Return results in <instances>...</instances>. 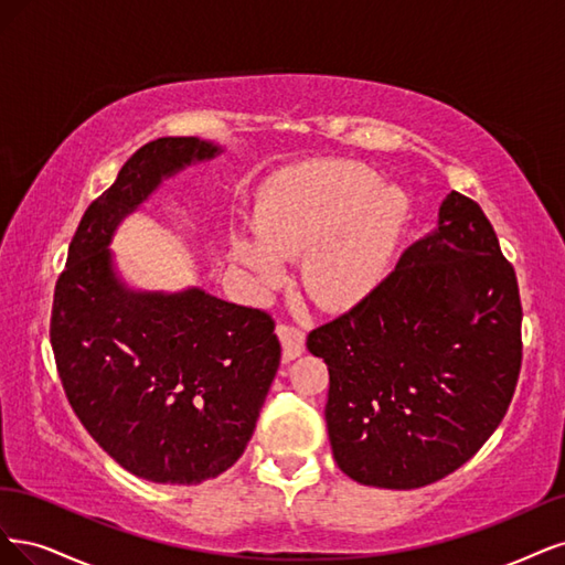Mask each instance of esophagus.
<instances>
[{"mask_svg":"<svg viewBox=\"0 0 565 565\" xmlns=\"http://www.w3.org/2000/svg\"><path fill=\"white\" fill-rule=\"evenodd\" d=\"M277 335L281 340L284 361H294V359H298L305 352V333L298 329V326L279 323L277 326Z\"/></svg>","mask_w":565,"mask_h":565,"instance_id":"esophagus-1","label":"esophagus"}]
</instances>
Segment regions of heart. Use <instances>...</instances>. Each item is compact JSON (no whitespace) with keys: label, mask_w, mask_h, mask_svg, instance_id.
I'll list each match as a JSON object with an SVG mask.
<instances>
[{"label":"heart","mask_w":565,"mask_h":565,"mask_svg":"<svg viewBox=\"0 0 565 565\" xmlns=\"http://www.w3.org/2000/svg\"><path fill=\"white\" fill-rule=\"evenodd\" d=\"M406 217L404 190L382 185L361 163H305L267 188L253 221L256 239L236 234L232 258L263 290H275L281 263L305 256V296L321 309H350L385 279Z\"/></svg>","instance_id":"obj_1"}]
</instances>
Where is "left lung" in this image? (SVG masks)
Returning a JSON list of instances; mask_svg holds the SVG:
<instances>
[{"mask_svg":"<svg viewBox=\"0 0 565 565\" xmlns=\"http://www.w3.org/2000/svg\"><path fill=\"white\" fill-rule=\"evenodd\" d=\"M514 267L481 206L450 192L439 223L373 294L307 335L329 366L338 467L411 490L448 477L498 429L521 371Z\"/></svg>","mask_w":565,"mask_h":565,"instance_id":"1","label":"left lung"}]
</instances>
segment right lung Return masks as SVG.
<instances>
[{"label": "right lung", "mask_w": 565, "mask_h": 565, "mask_svg": "<svg viewBox=\"0 0 565 565\" xmlns=\"http://www.w3.org/2000/svg\"><path fill=\"white\" fill-rule=\"evenodd\" d=\"M217 154L223 145L202 138L142 145L86 209L53 296L51 348L72 411L115 462L152 483L196 486L239 460L281 359L267 312L196 286L140 290L115 265L124 217Z\"/></svg>", "instance_id": "obj_1"}]
</instances>
